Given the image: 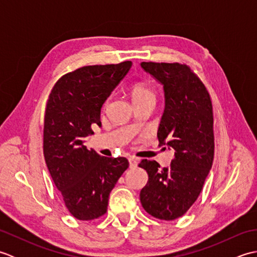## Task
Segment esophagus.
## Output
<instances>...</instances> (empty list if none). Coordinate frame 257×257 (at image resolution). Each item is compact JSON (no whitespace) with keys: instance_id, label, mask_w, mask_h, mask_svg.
<instances>
[{"instance_id":"obj_1","label":"esophagus","mask_w":257,"mask_h":257,"mask_svg":"<svg viewBox=\"0 0 257 257\" xmlns=\"http://www.w3.org/2000/svg\"><path fill=\"white\" fill-rule=\"evenodd\" d=\"M128 160H129V166H130V168H136V167L138 166V159H137V158L130 157Z\"/></svg>"}]
</instances>
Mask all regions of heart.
Instances as JSON below:
<instances>
[{
    "label": "heart",
    "mask_w": 257,
    "mask_h": 257,
    "mask_svg": "<svg viewBox=\"0 0 257 257\" xmlns=\"http://www.w3.org/2000/svg\"><path fill=\"white\" fill-rule=\"evenodd\" d=\"M130 94H132V98H133L134 102L147 99V98H155L156 99L155 92L152 91L149 87H147L146 85L141 84V83L135 84L132 87V91H130Z\"/></svg>",
    "instance_id": "b5f03b06"
}]
</instances>
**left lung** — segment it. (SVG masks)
<instances>
[{
	"label": "left lung",
	"mask_w": 257,
	"mask_h": 257,
	"mask_svg": "<svg viewBox=\"0 0 257 257\" xmlns=\"http://www.w3.org/2000/svg\"><path fill=\"white\" fill-rule=\"evenodd\" d=\"M165 90L166 107L158 139L174 150L169 168L155 160L139 167L148 173L140 202L150 215L172 221L182 216L198 199L214 157L213 108L204 84L191 68L179 63L140 64Z\"/></svg>",
	"instance_id": "8db88e82"
}]
</instances>
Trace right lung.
Listing matches in <instances>:
<instances>
[{
  "label": "right lung",
  "mask_w": 257,
  "mask_h": 257,
  "mask_svg": "<svg viewBox=\"0 0 257 257\" xmlns=\"http://www.w3.org/2000/svg\"><path fill=\"white\" fill-rule=\"evenodd\" d=\"M130 61L84 66L62 76L48 97L43 150L46 166L70 214L90 221L107 212L108 199L129 162L88 150L85 138L100 127L103 102L132 67Z\"/></svg>",
  "instance_id": "obj_1"
}]
</instances>
